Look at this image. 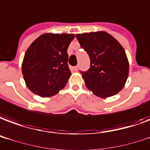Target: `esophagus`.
Wrapping results in <instances>:
<instances>
[{
	"label": "esophagus",
	"instance_id": "esophagus-1",
	"mask_svg": "<svg viewBox=\"0 0 150 150\" xmlns=\"http://www.w3.org/2000/svg\"><path fill=\"white\" fill-rule=\"evenodd\" d=\"M73 70L74 71H77V69H78V68H77V66H74V67H73Z\"/></svg>",
	"mask_w": 150,
	"mask_h": 150
}]
</instances>
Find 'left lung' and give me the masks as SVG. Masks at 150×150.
Wrapping results in <instances>:
<instances>
[{
    "mask_svg": "<svg viewBox=\"0 0 150 150\" xmlns=\"http://www.w3.org/2000/svg\"><path fill=\"white\" fill-rule=\"evenodd\" d=\"M76 38L90 58V68L81 71L86 87L102 98L121 91L128 77L129 62L119 42L105 31L77 34Z\"/></svg>",
    "mask_w": 150,
    "mask_h": 150,
    "instance_id": "obj_1",
    "label": "left lung"
}]
</instances>
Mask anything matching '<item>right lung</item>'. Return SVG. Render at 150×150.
Here are the masks:
<instances>
[{
  "mask_svg": "<svg viewBox=\"0 0 150 150\" xmlns=\"http://www.w3.org/2000/svg\"><path fill=\"white\" fill-rule=\"evenodd\" d=\"M74 37V34H43L28 47L22 73L31 92L48 97L66 86L71 75L67 49Z\"/></svg>",
  "mask_w": 150,
  "mask_h": 150,
  "instance_id": "add662e5",
  "label": "right lung"
}]
</instances>
